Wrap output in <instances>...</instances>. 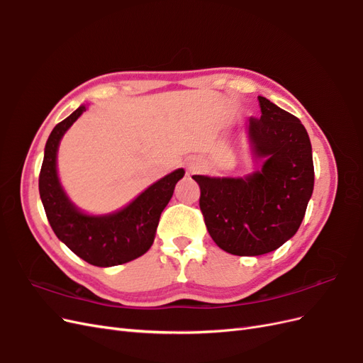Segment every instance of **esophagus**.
Wrapping results in <instances>:
<instances>
[{
    "label": "esophagus",
    "mask_w": 363,
    "mask_h": 363,
    "mask_svg": "<svg viewBox=\"0 0 363 363\" xmlns=\"http://www.w3.org/2000/svg\"><path fill=\"white\" fill-rule=\"evenodd\" d=\"M188 169H189V172H199L200 169H201V164L196 162V160H191L189 163H188Z\"/></svg>",
    "instance_id": "esophagus-1"
}]
</instances>
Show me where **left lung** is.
<instances>
[{
  "instance_id": "8db88e82",
  "label": "left lung",
  "mask_w": 363,
  "mask_h": 363,
  "mask_svg": "<svg viewBox=\"0 0 363 363\" xmlns=\"http://www.w3.org/2000/svg\"><path fill=\"white\" fill-rule=\"evenodd\" d=\"M260 118L248 136L262 171L239 179L194 175L200 208L215 244L235 256H260L291 239L313 192L311 139L301 121L259 96Z\"/></svg>"
}]
</instances>
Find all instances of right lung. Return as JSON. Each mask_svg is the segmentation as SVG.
I'll return each mask as SVG.
<instances>
[{
    "label": "right lung",
    "instance_id": "add662e5",
    "mask_svg": "<svg viewBox=\"0 0 363 363\" xmlns=\"http://www.w3.org/2000/svg\"><path fill=\"white\" fill-rule=\"evenodd\" d=\"M86 111L80 106L52 128L39 174V194L52 232L77 256L95 267H115L145 255L155 242L160 213L184 171L175 169L151 184L123 211L91 216L80 212L63 192L56 168L60 139Z\"/></svg>",
    "mask_w": 363,
    "mask_h": 363
}]
</instances>
